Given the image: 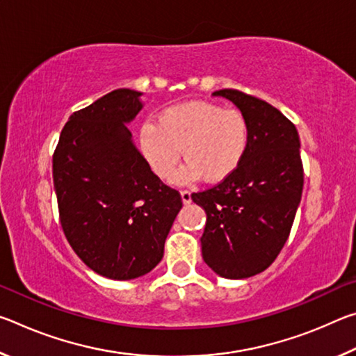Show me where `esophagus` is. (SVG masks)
Instances as JSON below:
<instances>
[{
  "instance_id": "esophagus-1",
  "label": "esophagus",
  "mask_w": 356,
  "mask_h": 356,
  "mask_svg": "<svg viewBox=\"0 0 356 356\" xmlns=\"http://www.w3.org/2000/svg\"><path fill=\"white\" fill-rule=\"evenodd\" d=\"M180 196H182V202L184 204H190L191 202V193L190 191H186V190L180 191Z\"/></svg>"
}]
</instances>
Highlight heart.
<instances>
[{"label": "heart", "mask_w": 356, "mask_h": 356, "mask_svg": "<svg viewBox=\"0 0 356 356\" xmlns=\"http://www.w3.org/2000/svg\"><path fill=\"white\" fill-rule=\"evenodd\" d=\"M138 140L160 179H171L182 149L186 163L176 182L188 184L202 177L216 184L242 165L250 146V124L238 110H225L212 102H186L165 108L156 124L144 122Z\"/></svg>", "instance_id": "b5f03b06"}]
</instances>
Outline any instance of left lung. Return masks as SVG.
<instances>
[{"label":"left lung","mask_w":356,"mask_h":356,"mask_svg":"<svg viewBox=\"0 0 356 356\" xmlns=\"http://www.w3.org/2000/svg\"><path fill=\"white\" fill-rule=\"evenodd\" d=\"M250 124V146L236 172L213 188L193 193L207 213L202 259L216 275L243 280L264 272L287 242L303 191L295 125L265 100L237 89L215 91Z\"/></svg>","instance_id":"1"}]
</instances>
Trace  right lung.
<instances>
[{
  "label": "right lung",
  "instance_id": "right-lung-1",
  "mask_svg": "<svg viewBox=\"0 0 356 356\" xmlns=\"http://www.w3.org/2000/svg\"><path fill=\"white\" fill-rule=\"evenodd\" d=\"M143 92L116 89L69 118L53 155L63 231L76 256L105 278L149 273L182 209L131 140Z\"/></svg>",
  "mask_w": 356,
  "mask_h": 356
}]
</instances>
